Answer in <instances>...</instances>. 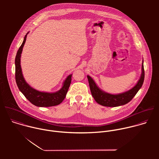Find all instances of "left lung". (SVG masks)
Instances as JSON below:
<instances>
[{
  "mask_svg": "<svg viewBox=\"0 0 159 159\" xmlns=\"http://www.w3.org/2000/svg\"><path fill=\"white\" fill-rule=\"evenodd\" d=\"M145 78L143 60L142 65V74L140 79L133 88L128 91L118 94H111L102 90L95 83L93 78L87 75L89 84L92 96L95 101L99 104L106 107H117L129 102L137 94L142 87Z\"/></svg>",
  "mask_w": 159,
  "mask_h": 159,
  "instance_id": "obj_1",
  "label": "left lung"
}]
</instances>
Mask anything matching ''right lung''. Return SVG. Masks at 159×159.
Here are the masks:
<instances>
[{"label":"right lung","instance_id":"1","mask_svg":"<svg viewBox=\"0 0 159 159\" xmlns=\"http://www.w3.org/2000/svg\"><path fill=\"white\" fill-rule=\"evenodd\" d=\"M28 33L29 32L25 35L23 42L19 47L15 58V77L17 85L20 91L23 94L26 98L34 106L38 107H50L58 105L63 101L66 96L71 83L72 74L67 76L63 83L61 88L55 93L41 92L31 87L26 82L22 75L20 66L21 53Z\"/></svg>","mask_w":159,"mask_h":159}]
</instances>
